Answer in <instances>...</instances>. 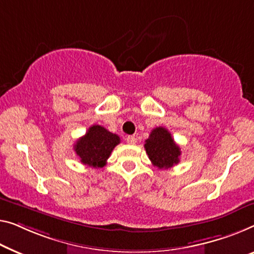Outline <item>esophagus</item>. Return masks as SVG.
<instances>
[{"instance_id": "34e87169", "label": "esophagus", "mask_w": 254, "mask_h": 254, "mask_svg": "<svg viewBox=\"0 0 254 254\" xmlns=\"http://www.w3.org/2000/svg\"><path fill=\"white\" fill-rule=\"evenodd\" d=\"M127 142L130 143V145H134V143L137 142V138H135L134 135H127Z\"/></svg>"}]
</instances>
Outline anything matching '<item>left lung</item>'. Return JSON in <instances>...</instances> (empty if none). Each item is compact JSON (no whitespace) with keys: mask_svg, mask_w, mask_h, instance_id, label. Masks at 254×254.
<instances>
[{"mask_svg":"<svg viewBox=\"0 0 254 254\" xmlns=\"http://www.w3.org/2000/svg\"><path fill=\"white\" fill-rule=\"evenodd\" d=\"M145 149L154 166L169 169L179 163L180 147L173 140L170 132L163 127H155L145 141Z\"/></svg>","mask_w":254,"mask_h":254,"instance_id":"1","label":"left lung"}]
</instances>
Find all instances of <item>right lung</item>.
<instances>
[{
  "instance_id": "1",
  "label": "right lung",
  "mask_w": 254,
  "mask_h": 254,
  "mask_svg": "<svg viewBox=\"0 0 254 254\" xmlns=\"http://www.w3.org/2000/svg\"><path fill=\"white\" fill-rule=\"evenodd\" d=\"M120 142L119 135L96 124L89 127L88 132L77 140L74 145V150L81 163L94 169L103 168L107 163L112 150Z\"/></svg>"
}]
</instances>
